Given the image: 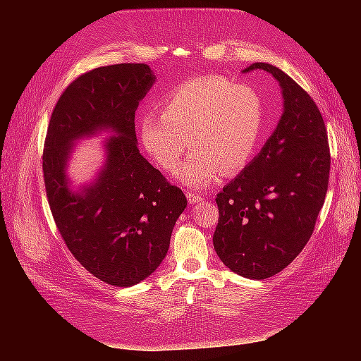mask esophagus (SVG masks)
I'll return each mask as SVG.
<instances>
[{
  "instance_id": "esophagus-1",
  "label": "esophagus",
  "mask_w": 361,
  "mask_h": 361,
  "mask_svg": "<svg viewBox=\"0 0 361 361\" xmlns=\"http://www.w3.org/2000/svg\"><path fill=\"white\" fill-rule=\"evenodd\" d=\"M187 199L190 203H199L203 202V197L200 194H194V192H187Z\"/></svg>"
}]
</instances>
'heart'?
I'll list each match as a JSON object with an SVG mask.
<instances>
[{
  "label": "heart",
  "mask_w": 361,
  "mask_h": 361,
  "mask_svg": "<svg viewBox=\"0 0 361 361\" xmlns=\"http://www.w3.org/2000/svg\"><path fill=\"white\" fill-rule=\"evenodd\" d=\"M162 116L140 117V143L161 169L174 171L187 150L178 179L203 190L243 171L259 147L264 126L257 93L223 76H202L174 87L161 101Z\"/></svg>",
  "instance_id": "obj_1"
}]
</instances>
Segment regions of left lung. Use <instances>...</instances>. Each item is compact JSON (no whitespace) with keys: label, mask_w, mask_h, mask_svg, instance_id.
Returning a JSON list of instances; mask_svg holds the SVG:
<instances>
[{"label":"left lung","mask_w":361,"mask_h":361,"mask_svg":"<svg viewBox=\"0 0 361 361\" xmlns=\"http://www.w3.org/2000/svg\"><path fill=\"white\" fill-rule=\"evenodd\" d=\"M283 113L248 166L216 194L220 211L214 248L238 276L264 280L285 269L310 239L329 188L330 149L322 116L289 75L269 63Z\"/></svg>","instance_id":"8db88e82"}]
</instances>
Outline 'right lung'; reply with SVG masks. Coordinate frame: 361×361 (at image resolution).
Segmentation results:
<instances>
[{
	"mask_svg": "<svg viewBox=\"0 0 361 361\" xmlns=\"http://www.w3.org/2000/svg\"><path fill=\"white\" fill-rule=\"evenodd\" d=\"M147 64L96 68L76 78L54 108L43 149L51 212L75 259L108 285L147 279L166 257L187 207L180 188L140 154L135 111L155 84ZM108 133L93 181L73 187L68 161L81 139Z\"/></svg>",
	"mask_w": 361,
	"mask_h": 361,
	"instance_id": "right-lung-1",
	"label": "right lung"
}]
</instances>
